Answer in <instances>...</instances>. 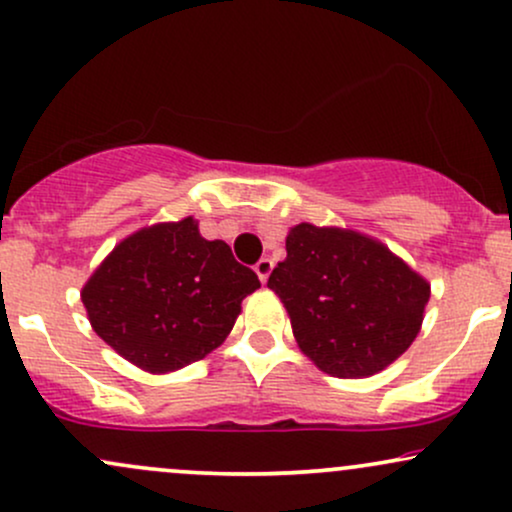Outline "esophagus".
I'll list each match as a JSON object with an SVG mask.
<instances>
[{
    "mask_svg": "<svg viewBox=\"0 0 512 512\" xmlns=\"http://www.w3.org/2000/svg\"><path fill=\"white\" fill-rule=\"evenodd\" d=\"M272 269H274V262L269 260V257H262V260L255 264V274L260 276V281H262V283H267L269 274H272Z\"/></svg>",
    "mask_w": 512,
    "mask_h": 512,
    "instance_id": "esophagus-1",
    "label": "esophagus"
}]
</instances>
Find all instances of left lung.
Masks as SVG:
<instances>
[{
  "mask_svg": "<svg viewBox=\"0 0 512 512\" xmlns=\"http://www.w3.org/2000/svg\"><path fill=\"white\" fill-rule=\"evenodd\" d=\"M267 286L324 374L365 379L412 346L432 286L381 240L341 226L295 224Z\"/></svg>",
  "mask_w": 512,
  "mask_h": 512,
  "instance_id": "left-lung-1",
  "label": "left lung"
}]
</instances>
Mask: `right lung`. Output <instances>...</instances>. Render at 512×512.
<instances>
[{
  "instance_id": "1",
  "label": "right lung",
  "mask_w": 512,
  "mask_h": 512,
  "mask_svg": "<svg viewBox=\"0 0 512 512\" xmlns=\"http://www.w3.org/2000/svg\"><path fill=\"white\" fill-rule=\"evenodd\" d=\"M260 288L224 240L200 236L197 219L143 226L80 288L97 336L143 372L169 374L217 350Z\"/></svg>"
}]
</instances>
